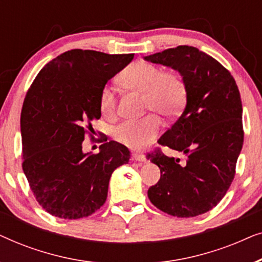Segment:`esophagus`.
Returning <instances> with one entry per match:
<instances>
[{
  "label": "esophagus",
  "mask_w": 262,
  "mask_h": 262,
  "mask_svg": "<svg viewBox=\"0 0 262 262\" xmlns=\"http://www.w3.org/2000/svg\"><path fill=\"white\" fill-rule=\"evenodd\" d=\"M132 160L137 161V162H145L146 161L145 156L143 155V154H134V155H132Z\"/></svg>",
  "instance_id": "34e87169"
}]
</instances>
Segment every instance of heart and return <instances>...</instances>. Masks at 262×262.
Wrapping results in <instances>:
<instances>
[{
	"mask_svg": "<svg viewBox=\"0 0 262 262\" xmlns=\"http://www.w3.org/2000/svg\"><path fill=\"white\" fill-rule=\"evenodd\" d=\"M120 82L128 89L143 93L144 111H152L164 118L178 116L187 98V89L180 75L175 71H163L162 68L151 63H132L121 73ZM99 106L105 118L112 119L116 117V96L110 87L101 91ZM160 127V118L155 113H150L141 119L118 125L113 136L121 144L141 150L155 138Z\"/></svg>",
	"mask_w": 262,
	"mask_h": 262,
	"instance_id": "1",
	"label": "heart"
}]
</instances>
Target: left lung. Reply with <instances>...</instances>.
Wrapping results in <instances>:
<instances>
[{"label":"left lung","instance_id":"8db88e82","mask_svg":"<svg viewBox=\"0 0 262 262\" xmlns=\"http://www.w3.org/2000/svg\"><path fill=\"white\" fill-rule=\"evenodd\" d=\"M144 59L178 70L187 89L184 112L157 141L184 152L186 162L160 149L149 154L161 178L148 196L170 216H199L221 202L234 180L245 136L237 84L218 60L193 46L168 49Z\"/></svg>","mask_w":262,"mask_h":262}]
</instances>
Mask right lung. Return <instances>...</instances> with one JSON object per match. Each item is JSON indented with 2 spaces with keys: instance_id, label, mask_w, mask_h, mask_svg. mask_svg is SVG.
<instances>
[{
  "instance_id": "right-lung-1",
  "label": "right lung",
  "mask_w": 262,
  "mask_h": 262,
  "mask_svg": "<svg viewBox=\"0 0 262 262\" xmlns=\"http://www.w3.org/2000/svg\"><path fill=\"white\" fill-rule=\"evenodd\" d=\"M132 59L70 50L50 60L28 89L20 119L23 169L39 205L52 216L94 213L106 202L114 169L130 160L126 146L105 135L99 154H84L82 142L101 117V91Z\"/></svg>"
}]
</instances>
